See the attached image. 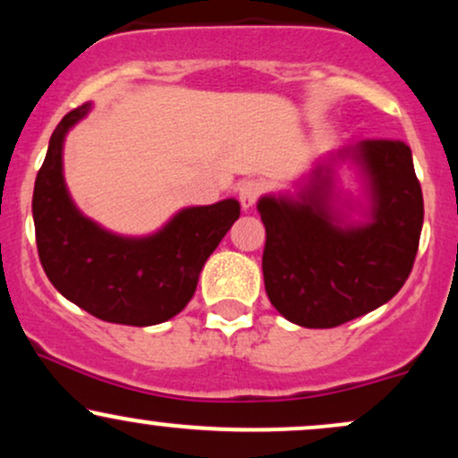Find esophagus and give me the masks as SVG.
I'll return each instance as SVG.
<instances>
[{
	"label": "esophagus",
	"instance_id": "34e87169",
	"mask_svg": "<svg viewBox=\"0 0 458 458\" xmlns=\"http://www.w3.org/2000/svg\"><path fill=\"white\" fill-rule=\"evenodd\" d=\"M262 193V182L260 181H243L239 185V202L243 208H251L256 204V199Z\"/></svg>",
	"mask_w": 458,
	"mask_h": 458
}]
</instances>
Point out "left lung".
Listing matches in <instances>:
<instances>
[{"instance_id": "obj_1", "label": "left lung", "mask_w": 458, "mask_h": 458, "mask_svg": "<svg viewBox=\"0 0 458 458\" xmlns=\"http://www.w3.org/2000/svg\"><path fill=\"white\" fill-rule=\"evenodd\" d=\"M370 178L372 222L338 225L323 170L301 199L262 198V276L277 312L291 323L327 329L383 306L407 282L424 222L411 148L401 140H364L346 150Z\"/></svg>"}]
</instances>
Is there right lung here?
Returning a JSON list of instances; mask_svg holds the SVG:
<instances>
[{"label":"right lung","instance_id":"add662e5","mask_svg":"<svg viewBox=\"0 0 458 458\" xmlns=\"http://www.w3.org/2000/svg\"><path fill=\"white\" fill-rule=\"evenodd\" d=\"M90 105L68 112L49 140L36 176L31 213L40 265L57 291L92 317L146 327L176 317L191 301L198 276L239 219L236 199L185 208L148 239L105 233L68 198L62 141Z\"/></svg>","mask_w":458,"mask_h":458}]
</instances>
